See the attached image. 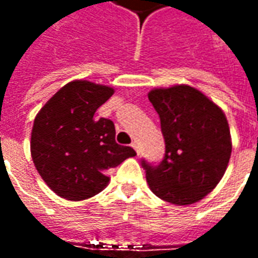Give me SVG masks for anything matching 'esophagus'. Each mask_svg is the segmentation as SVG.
<instances>
[{"label": "esophagus", "mask_w": 258, "mask_h": 258, "mask_svg": "<svg viewBox=\"0 0 258 258\" xmlns=\"http://www.w3.org/2000/svg\"><path fill=\"white\" fill-rule=\"evenodd\" d=\"M131 146H133V148H134L135 149V152H137V153H140V146H138V144H137V142H133V144H131Z\"/></svg>", "instance_id": "obj_1"}]
</instances>
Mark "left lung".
Wrapping results in <instances>:
<instances>
[{
    "label": "left lung",
    "mask_w": 258,
    "mask_h": 258,
    "mask_svg": "<svg viewBox=\"0 0 258 258\" xmlns=\"http://www.w3.org/2000/svg\"><path fill=\"white\" fill-rule=\"evenodd\" d=\"M160 117L166 152L159 164L141 160L149 188L173 205H192L221 181L232 152L225 114L189 85L148 94Z\"/></svg>",
    "instance_id": "8db88e82"
}]
</instances>
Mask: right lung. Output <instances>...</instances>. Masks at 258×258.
Masks as SVG:
<instances>
[{"mask_svg": "<svg viewBox=\"0 0 258 258\" xmlns=\"http://www.w3.org/2000/svg\"><path fill=\"white\" fill-rule=\"evenodd\" d=\"M113 88L69 83L41 107L31 131V157L45 184L68 200L88 199L109 182L107 170L137 153L118 145L112 120L95 118Z\"/></svg>", "mask_w": 258, "mask_h": 258, "instance_id": "add662e5", "label": "right lung"}]
</instances>
